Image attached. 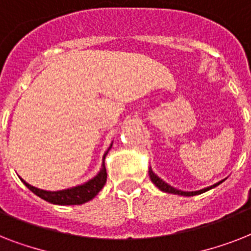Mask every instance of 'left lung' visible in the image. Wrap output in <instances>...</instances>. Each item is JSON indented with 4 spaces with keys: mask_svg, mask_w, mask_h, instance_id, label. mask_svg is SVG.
Instances as JSON below:
<instances>
[{
    "mask_svg": "<svg viewBox=\"0 0 251 251\" xmlns=\"http://www.w3.org/2000/svg\"><path fill=\"white\" fill-rule=\"evenodd\" d=\"M149 176L150 178H151V181H152V183L155 185V186L157 187V189H160L161 191H164V193H169V194H176V195H181V197H193V195H199L202 194V193H206V191L211 190V189H214V187H216L218 185H220L222 182H224L226 181V178L222 179V181H219V182L214 183V185H211V186L208 187H204V189H201V190H195V191H183V190H179V189H176V187L171 186L169 183H167L165 181H163V179L159 177L157 175H155V172L151 169V167L149 168Z\"/></svg>",
    "mask_w": 251,
    "mask_h": 251,
    "instance_id": "8db88e82",
    "label": "left lung"
}]
</instances>
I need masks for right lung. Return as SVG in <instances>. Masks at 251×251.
Wrapping results in <instances>:
<instances>
[{"instance_id":"right-lung-1","label":"right lung","mask_w":251,"mask_h":251,"mask_svg":"<svg viewBox=\"0 0 251 251\" xmlns=\"http://www.w3.org/2000/svg\"><path fill=\"white\" fill-rule=\"evenodd\" d=\"M113 142L110 143L109 149L106 150L104 156H102L101 168L94 178L88 179L87 182L82 183V185H76V186L69 187V189H64V190L57 191H49L43 190L39 187H35L32 185H29L28 182H25V179L21 178V181L25 183V186L28 187L29 190L32 191L33 194H36L37 197H40L41 199H44L47 202L53 203V204H60V206H74V204H83V203L88 202L91 199H94L96 195L99 194V191L101 190L104 185L106 182V169H105V156L109 152V150L112 149Z\"/></svg>"}]
</instances>
